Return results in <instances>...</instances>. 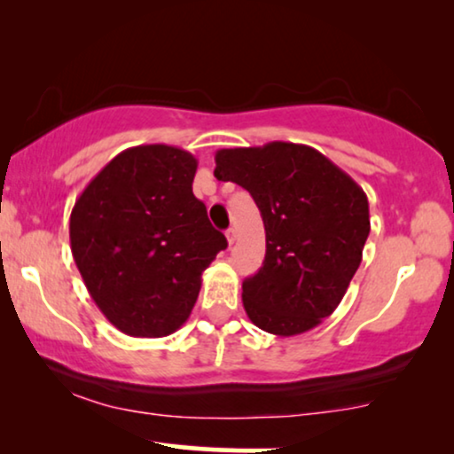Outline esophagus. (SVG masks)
<instances>
[{
  "label": "esophagus",
  "instance_id": "1",
  "mask_svg": "<svg viewBox=\"0 0 454 454\" xmlns=\"http://www.w3.org/2000/svg\"><path fill=\"white\" fill-rule=\"evenodd\" d=\"M225 235H227V241H229V244H233V241L238 239V231H235L233 227H231V229H227Z\"/></svg>",
  "mask_w": 454,
  "mask_h": 454
}]
</instances>
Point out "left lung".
Segmentation results:
<instances>
[{
	"label": "left lung",
	"instance_id": "left-lung-1",
	"mask_svg": "<svg viewBox=\"0 0 454 454\" xmlns=\"http://www.w3.org/2000/svg\"><path fill=\"white\" fill-rule=\"evenodd\" d=\"M215 163V177L250 192L264 221V262L241 285L247 318L278 337L318 326L362 262L365 192L316 148L294 142L223 148Z\"/></svg>",
	"mask_w": 454,
	"mask_h": 454
}]
</instances>
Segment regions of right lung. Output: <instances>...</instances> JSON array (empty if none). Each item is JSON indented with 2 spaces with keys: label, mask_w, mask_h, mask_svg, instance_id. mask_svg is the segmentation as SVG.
<instances>
[{
  "label": "right lung",
  "mask_w": 454,
  "mask_h": 454,
  "mask_svg": "<svg viewBox=\"0 0 454 454\" xmlns=\"http://www.w3.org/2000/svg\"><path fill=\"white\" fill-rule=\"evenodd\" d=\"M198 160L167 145L128 148L74 204L70 244L82 281L129 337H167L188 320L202 272L227 247L192 192Z\"/></svg>",
  "instance_id": "1"
}]
</instances>
